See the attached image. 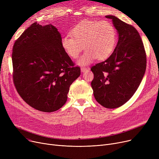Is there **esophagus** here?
<instances>
[{
    "label": "esophagus",
    "mask_w": 159,
    "mask_h": 159,
    "mask_svg": "<svg viewBox=\"0 0 159 159\" xmlns=\"http://www.w3.org/2000/svg\"><path fill=\"white\" fill-rule=\"evenodd\" d=\"M80 70H81V71H82V72H84V71H87L88 69L87 68H86V67H82Z\"/></svg>",
    "instance_id": "1"
}]
</instances>
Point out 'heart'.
Returning <instances> with one entry per match:
<instances>
[{
    "label": "heart",
    "instance_id": "1",
    "mask_svg": "<svg viewBox=\"0 0 159 159\" xmlns=\"http://www.w3.org/2000/svg\"><path fill=\"white\" fill-rule=\"evenodd\" d=\"M116 42V32L113 25L107 21L84 20L71 30L70 34L61 39L65 52L72 58H77L83 48L78 63L87 65L95 59L104 60L113 52Z\"/></svg>",
    "mask_w": 159,
    "mask_h": 159
}]
</instances>
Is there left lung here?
Returning a JSON list of instances; mask_svg holds the SVG:
<instances>
[{
  "instance_id": "left-lung-1",
  "label": "left lung",
  "mask_w": 159,
  "mask_h": 159,
  "mask_svg": "<svg viewBox=\"0 0 159 159\" xmlns=\"http://www.w3.org/2000/svg\"><path fill=\"white\" fill-rule=\"evenodd\" d=\"M119 40L114 52L103 62L91 68L94 75L91 87L96 101L102 106L119 107L134 95L146 68V53L138 31L113 15Z\"/></svg>"
}]
</instances>
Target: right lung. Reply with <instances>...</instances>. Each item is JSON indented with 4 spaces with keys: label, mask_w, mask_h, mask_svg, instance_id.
Returning <instances> with one entry per match:
<instances>
[{
    "label": "right lung",
    "mask_w": 159,
    "mask_h": 159,
    "mask_svg": "<svg viewBox=\"0 0 159 159\" xmlns=\"http://www.w3.org/2000/svg\"><path fill=\"white\" fill-rule=\"evenodd\" d=\"M61 35L52 24L33 23L15 42L13 80L20 97L40 111L61 108L71 84L80 75L61 45Z\"/></svg>",
    "instance_id": "add662e5"
}]
</instances>
